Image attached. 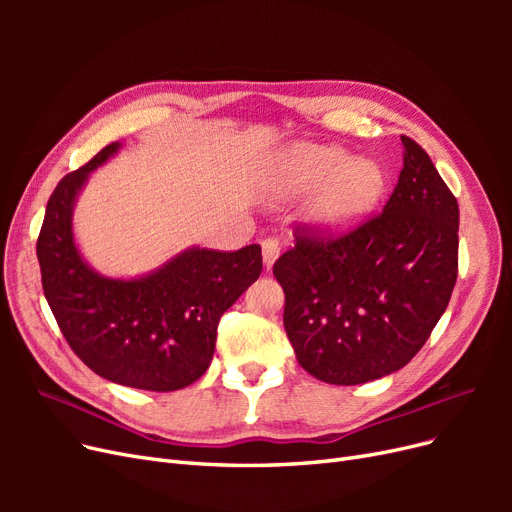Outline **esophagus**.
I'll return each mask as SVG.
<instances>
[{
	"mask_svg": "<svg viewBox=\"0 0 512 512\" xmlns=\"http://www.w3.org/2000/svg\"><path fill=\"white\" fill-rule=\"evenodd\" d=\"M277 256H280V241L273 237L262 239V260H265V265L271 267Z\"/></svg>",
	"mask_w": 512,
	"mask_h": 512,
	"instance_id": "obj_1",
	"label": "esophagus"
}]
</instances>
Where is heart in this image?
Segmentation results:
<instances>
[{
    "mask_svg": "<svg viewBox=\"0 0 512 512\" xmlns=\"http://www.w3.org/2000/svg\"><path fill=\"white\" fill-rule=\"evenodd\" d=\"M323 188L309 207V220L329 235H342L367 220L386 192V173L376 160H350L339 147L294 151L273 177L282 196Z\"/></svg>",
    "mask_w": 512,
    "mask_h": 512,
    "instance_id": "1",
    "label": "heart"
}]
</instances>
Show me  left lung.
Here are the masks:
<instances>
[{"label":"left lung","instance_id":"obj_1","mask_svg":"<svg viewBox=\"0 0 512 512\" xmlns=\"http://www.w3.org/2000/svg\"><path fill=\"white\" fill-rule=\"evenodd\" d=\"M404 143V168L382 213L337 237L297 228L275 260L284 329L314 378L350 386L412 361L457 282L459 205L425 149Z\"/></svg>","mask_w":512,"mask_h":512}]
</instances>
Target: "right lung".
Masks as SVG:
<instances>
[{"label": "right lung", "mask_w": 512, "mask_h": 512, "mask_svg": "<svg viewBox=\"0 0 512 512\" xmlns=\"http://www.w3.org/2000/svg\"><path fill=\"white\" fill-rule=\"evenodd\" d=\"M119 149L57 183L36 245L44 297L74 354L98 376L143 391H179L205 374L226 309L258 280L260 245L190 247L136 280L91 269L76 250L72 209L89 173Z\"/></svg>", "instance_id": "right-lung-1"}]
</instances>
